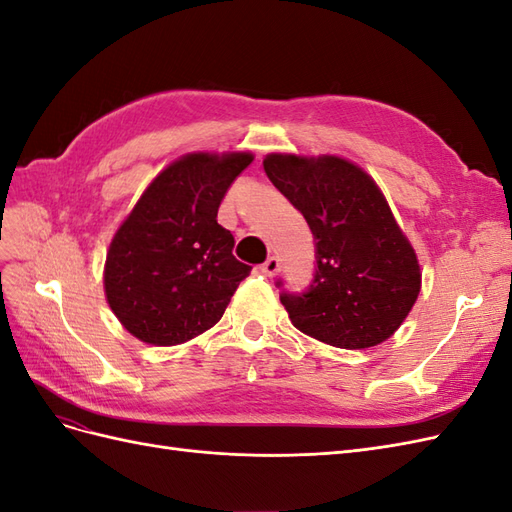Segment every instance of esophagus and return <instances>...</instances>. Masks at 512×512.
I'll return each instance as SVG.
<instances>
[{
  "mask_svg": "<svg viewBox=\"0 0 512 512\" xmlns=\"http://www.w3.org/2000/svg\"><path fill=\"white\" fill-rule=\"evenodd\" d=\"M262 273H265V275H277V273H280L282 271V260L280 258H277V256H269L265 262H262Z\"/></svg>",
  "mask_w": 512,
  "mask_h": 512,
  "instance_id": "34e87169",
  "label": "esophagus"
}]
</instances>
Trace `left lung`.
Listing matches in <instances>:
<instances>
[{"instance_id":"obj_1","label":"left lung","mask_w":512,"mask_h":512,"mask_svg":"<svg viewBox=\"0 0 512 512\" xmlns=\"http://www.w3.org/2000/svg\"><path fill=\"white\" fill-rule=\"evenodd\" d=\"M262 166L314 235L312 284L280 294L290 322L346 350L389 339L418 297L421 269L374 179L337 156L271 153Z\"/></svg>"}]
</instances>
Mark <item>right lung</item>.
Returning <instances> with one entry per match:
<instances>
[{"label": "right lung", "mask_w": 512, "mask_h": 512, "mask_svg": "<svg viewBox=\"0 0 512 512\" xmlns=\"http://www.w3.org/2000/svg\"><path fill=\"white\" fill-rule=\"evenodd\" d=\"M252 153H190L151 181L106 254L104 290L134 337L175 346L224 314L252 267L232 256L235 237L218 224L222 200Z\"/></svg>", "instance_id": "right-lung-1"}]
</instances>
